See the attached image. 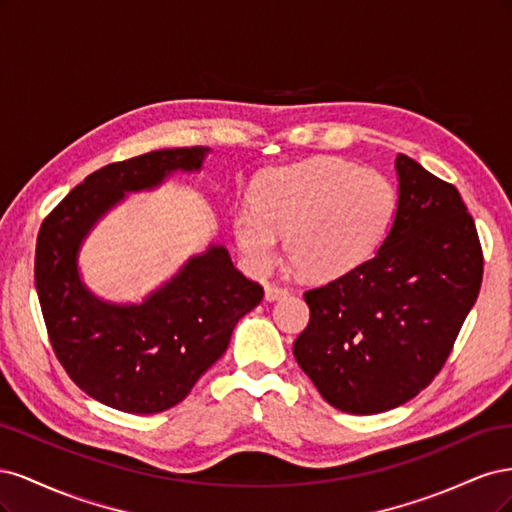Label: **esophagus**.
Listing matches in <instances>:
<instances>
[{"label": "esophagus", "mask_w": 512, "mask_h": 512, "mask_svg": "<svg viewBox=\"0 0 512 512\" xmlns=\"http://www.w3.org/2000/svg\"><path fill=\"white\" fill-rule=\"evenodd\" d=\"M290 294V288L282 286V284H275V282H269L265 286V297L267 301H275V299H282V297H288Z\"/></svg>", "instance_id": "34e87169"}]
</instances>
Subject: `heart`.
<instances>
[{
    "label": "heart",
    "instance_id": "b5f03b06",
    "mask_svg": "<svg viewBox=\"0 0 512 512\" xmlns=\"http://www.w3.org/2000/svg\"><path fill=\"white\" fill-rule=\"evenodd\" d=\"M254 207L235 213L245 256L265 267L286 232V254L318 280L359 267L389 235L397 213L395 183L361 164L316 156L267 170L252 185Z\"/></svg>",
    "mask_w": 512,
    "mask_h": 512
}]
</instances>
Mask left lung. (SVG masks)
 <instances>
[{"label": "left lung", "mask_w": 512, "mask_h": 512, "mask_svg": "<svg viewBox=\"0 0 512 512\" xmlns=\"http://www.w3.org/2000/svg\"><path fill=\"white\" fill-rule=\"evenodd\" d=\"M395 222L374 258L307 290L294 359L329 404L378 414L433 382L483 282V247L453 183L399 153Z\"/></svg>", "instance_id": "obj_1"}]
</instances>
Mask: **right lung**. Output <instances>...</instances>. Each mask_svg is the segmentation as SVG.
Returning a JSON list of instances; mask_svg holds the SVG:
<instances>
[{
    "label": "right lung",
    "instance_id": "add662e5",
    "mask_svg": "<svg viewBox=\"0 0 512 512\" xmlns=\"http://www.w3.org/2000/svg\"><path fill=\"white\" fill-rule=\"evenodd\" d=\"M207 151L160 149L102 166L40 226L34 277L46 333L74 384L104 406L130 414L177 406L265 294L222 245L190 258L141 305H108L81 284L76 254L100 215L126 192L156 188L173 170H198Z\"/></svg>",
    "mask_w": 512,
    "mask_h": 512
}]
</instances>
